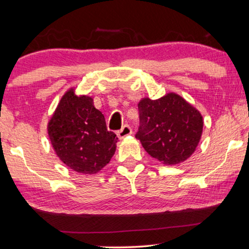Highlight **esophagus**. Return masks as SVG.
<instances>
[{
    "label": "esophagus",
    "mask_w": 249,
    "mask_h": 249,
    "mask_svg": "<svg viewBox=\"0 0 249 249\" xmlns=\"http://www.w3.org/2000/svg\"><path fill=\"white\" fill-rule=\"evenodd\" d=\"M131 133H132V129L130 128V125L129 124H124V127H122L119 130V131L117 132V135H118V137L120 138V139H124V137L131 135Z\"/></svg>",
    "instance_id": "1"
}]
</instances>
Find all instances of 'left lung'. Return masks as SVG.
<instances>
[{
    "mask_svg": "<svg viewBox=\"0 0 249 249\" xmlns=\"http://www.w3.org/2000/svg\"><path fill=\"white\" fill-rule=\"evenodd\" d=\"M140 125L136 138L152 158L168 166L180 163L199 143L204 121L200 112L176 93L138 105Z\"/></svg>",
    "mask_w": 249,
    "mask_h": 249,
    "instance_id": "obj_1",
    "label": "left lung"
}]
</instances>
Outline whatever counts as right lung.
I'll return each mask as SVG.
<instances>
[{
  "label": "right lung",
  "instance_id": "right-lung-1",
  "mask_svg": "<svg viewBox=\"0 0 249 249\" xmlns=\"http://www.w3.org/2000/svg\"><path fill=\"white\" fill-rule=\"evenodd\" d=\"M48 133L61 161L76 173L97 174L116 151L117 136L107 129L105 116L93 99L76 97L70 89L49 121Z\"/></svg>",
  "mask_w": 249,
  "mask_h": 249
}]
</instances>
